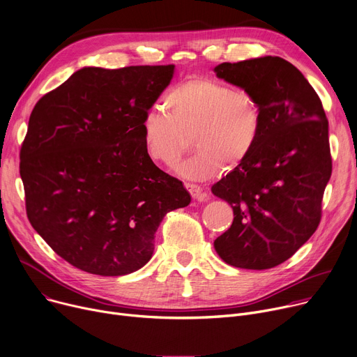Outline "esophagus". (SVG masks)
I'll list each match as a JSON object with an SVG mask.
<instances>
[{
    "mask_svg": "<svg viewBox=\"0 0 357 357\" xmlns=\"http://www.w3.org/2000/svg\"><path fill=\"white\" fill-rule=\"evenodd\" d=\"M185 186L195 201H206L209 198V194L205 191V189H202L195 183H185Z\"/></svg>",
    "mask_w": 357,
    "mask_h": 357,
    "instance_id": "obj_1",
    "label": "esophagus"
}]
</instances>
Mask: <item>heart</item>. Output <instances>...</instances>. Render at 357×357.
<instances>
[{
    "label": "heart",
    "mask_w": 357,
    "mask_h": 357,
    "mask_svg": "<svg viewBox=\"0 0 357 357\" xmlns=\"http://www.w3.org/2000/svg\"><path fill=\"white\" fill-rule=\"evenodd\" d=\"M162 109L149 110L142 122L146 156L174 169L194 137L199 151L179 168L192 181L222 172L225 162L236 166L254 151L261 135V107L250 93L209 77H192L165 94Z\"/></svg>",
    "instance_id": "b5f03b06"
}]
</instances>
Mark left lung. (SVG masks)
<instances>
[{
    "mask_svg": "<svg viewBox=\"0 0 357 357\" xmlns=\"http://www.w3.org/2000/svg\"><path fill=\"white\" fill-rule=\"evenodd\" d=\"M213 71L250 93L263 116L251 155L211 188L234 211L232 225L213 247L229 266L267 270L289 259L319 227L331 176L328 122L317 93L287 60L264 56Z\"/></svg>",
    "mask_w": 357,
    "mask_h": 357,
    "instance_id": "left-lung-1",
    "label": "left lung"
}]
</instances>
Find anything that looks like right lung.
Segmentation results:
<instances>
[{"instance_id": "obj_1", "label": "right lung", "mask_w": 357, "mask_h": 357, "mask_svg": "<svg viewBox=\"0 0 357 357\" xmlns=\"http://www.w3.org/2000/svg\"><path fill=\"white\" fill-rule=\"evenodd\" d=\"M175 66L83 67L34 106L20 175L33 228L67 263L114 277L144 267L183 183L146 156L142 122Z\"/></svg>"}]
</instances>
